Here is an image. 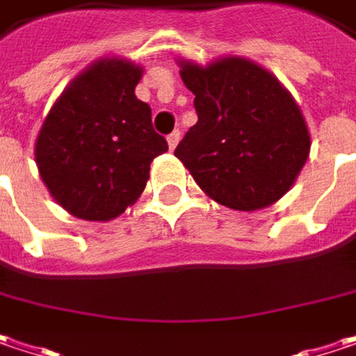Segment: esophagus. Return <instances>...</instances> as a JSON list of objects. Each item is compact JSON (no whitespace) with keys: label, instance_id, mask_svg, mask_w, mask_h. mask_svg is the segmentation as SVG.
Returning <instances> with one entry per match:
<instances>
[{"label":"esophagus","instance_id":"34e87169","mask_svg":"<svg viewBox=\"0 0 356 356\" xmlns=\"http://www.w3.org/2000/svg\"><path fill=\"white\" fill-rule=\"evenodd\" d=\"M180 136H182V134H180V129H174V131H172V134L168 136V145H170V149H174V147L178 145V141H180Z\"/></svg>","mask_w":356,"mask_h":356}]
</instances>
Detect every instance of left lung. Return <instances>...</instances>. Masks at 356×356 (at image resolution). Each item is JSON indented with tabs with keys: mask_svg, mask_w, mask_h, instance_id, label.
Returning a JSON list of instances; mask_svg holds the SVG:
<instances>
[{
	"mask_svg": "<svg viewBox=\"0 0 356 356\" xmlns=\"http://www.w3.org/2000/svg\"><path fill=\"white\" fill-rule=\"evenodd\" d=\"M198 115L174 156L196 184L235 211L269 207L292 188L308 160L310 136L292 95L261 66L222 58L182 63Z\"/></svg>",
	"mask_w": 356,
	"mask_h": 356,
	"instance_id": "left-lung-1",
	"label": "left lung"
}]
</instances>
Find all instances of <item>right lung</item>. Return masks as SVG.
<instances>
[{"label":"right lung","instance_id":"add662e5","mask_svg":"<svg viewBox=\"0 0 356 356\" xmlns=\"http://www.w3.org/2000/svg\"><path fill=\"white\" fill-rule=\"evenodd\" d=\"M141 68L105 58L60 95L48 113L36 162L44 184L70 215L109 220L145 188L149 164L168 152L152 109L136 97Z\"/></svg>","mask_w":356,"mask_h":356}]
</instances>
